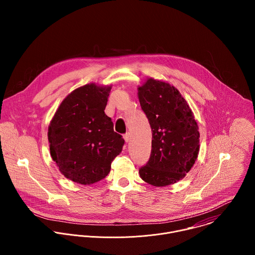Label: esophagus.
I'll return each mask as SVG.
<instances>
[{
    "mask_svg": "<svg viewBox=\"0 0 255 255\" xmlns=\"http://www.w3.org/2000/svg\"><path fill=\"white\" fill-rule=\"evenodd\" d=\"M124 139L126 140V142H128V140H129V133L128 132L124 134Z\"/></svg>",
    "mask_w": 255,
    "mask_h": 255,
    "instance_id": "34e87169",
    "label": "esophagus"
}]
</instances>
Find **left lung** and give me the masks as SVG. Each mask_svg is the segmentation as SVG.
Masks as SVG:
<instances>
[{
  "label": "left lung",
  "instance_id": "obj_1",
  "mask_svg": "<svg viewBox=\"0 0 255 255\" xmlns=\"http://www.w3.org/2000/svg\"><path fill=\"white\" fill-rule=\"evenodd\" d=\"M138 98L152 131L151 154L139 169L140 178L155 186L175 183L190 171L198 155L194 116L179 90L163 81L147 79L138 87Z\"/></svg>",
  "mask_w": 255,
  "mask_h": 255
}]
</instances>
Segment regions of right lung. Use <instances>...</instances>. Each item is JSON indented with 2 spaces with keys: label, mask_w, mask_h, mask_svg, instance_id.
Wrapping results in <instances>:
<instances>
[{
  "label": "right lung",
  "mask_w": 255,
  "mask_h": 255,
  "mask_svg": "<svg viewBox=\"0 0 255 255\" xmlns=\"http://www.w3.org/2000/svg\"><path fill=\"white\" fill-rule=\"evenodd\" d=\"M111 87L87 84L61 103L48 129L50 153L61 173L80 184H91L110 173L125 139L114 131L104 110Z\"/></svg>",
  "instance_id": "1"
}]
</instances>
